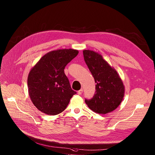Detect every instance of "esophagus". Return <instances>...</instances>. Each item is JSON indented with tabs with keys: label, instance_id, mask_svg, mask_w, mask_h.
<instances>
[{
	"label": "esophagus",
	"instance_id": "1",
	"mask_svg": "<svg viewBox=\"0 0 155 155\" xmlns=\"http://www.w3.org/2000/svg\"><path fill=\"white\" fill-rule=\"evenodd\" d=\"M83 89H81L80 90H79V91H78V94L81 95V94H82V93H83Z\"/></svg>",
	"mask_w": 155,
	"mask_h": 155
}]
</instances>
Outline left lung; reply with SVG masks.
<instances>
[{"instance_id": "left-lung-1", "label": "left lung", "mask_w": 155, "mask_h": 155, "mask_svg": "<svg viewBox=\"0 0 155 155\" xmlns=\"http://www.w3.org/2000/svg\"><path fill=\"white\" fill-rule=\"evenodd\" d=\"M84 59L94 79L96 92L87 106L98 114L112 112L119 106L124 95V86L116 70L103 56L91 50L83 51Z\"/></svg>"}]
</instances>
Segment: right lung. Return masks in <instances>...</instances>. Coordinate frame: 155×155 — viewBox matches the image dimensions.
<instances>
[{
	"instance_id": "right-lung-1",
	"label": "right lung",
	"mask_w": 155,
	"mask_h": 155,
	"mask_svg": "<svg viewBox=\"0 0 155 155\" xmlns=\"http://www.w3.org/2000/svg\"><path fill=\"white\" fill-rule=\"evenodd\" d=\"M78 53L72 49L49 52L31 69L27 78L29 95L42 113L48 115L62 113L76 94L71 89L64 68Z\"/></svg>"
}]
</instances>
